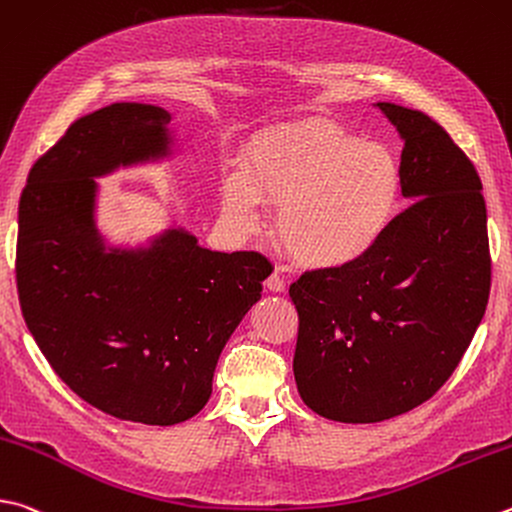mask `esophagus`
<instances>
[{"instance_id": "obj_1", "label": "esophagus", "mask_w": 512, "mask_h": 512, "mask_svg": "<svg viewBox=\"0 0 512 512\" xmlns=\"http://www.w3.org/2000/svg\"><path fill=\"white\" fill-rule=\"evenodd\" d=\"M264 284H266L268 291H273V293H284V291H286V282H284V277H280L277 273H273L271 277H268V280H266Z\"/></svg>"}]
</instances>
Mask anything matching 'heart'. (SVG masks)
I'll use <instances>...</instances> for the list:
<instances>
[{"instance_id":"1","label":"heart","mask_w":512,"mask_h":512,"mask_svg":"<svg viewBox=\"0 0 512 512\" xmlns=\"http://www.w3.org/2000/svg\"><path fill=\"white\" fill-rule=\"evenodd\" d=\"M394 154L324 120L266 129L219 183L221 212L241 235L264 226L262 201L277 203L286 253L313 271H342L380 246L401 206Z\"/></svg>"}]
</instances>
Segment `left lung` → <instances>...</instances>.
Segmentation results:
<instances>
[{"label":"left lung","instance_id":"1","mask_svg":"<svg viewBox=\"0 0 512 512\" xmlns=\"http://www.w3.org/2000/svg\"><path fill=\"white\" fill-rule=\"evenodd\" d=\"M403 138V197L380 246L288 288L300 329L293 374L329 421L378 423L439 392L490 295L486 201L475 165L423 111L376 102Z\"/></svg>","mask_w":512,"mask_h":512}]
</instances>
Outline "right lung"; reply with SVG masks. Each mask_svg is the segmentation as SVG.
I'll return each instance as SVG.
<instances>
[{
  "label": "right lung",
  "instance_id": "obj_1",
  "mask_svg": "<svg viewBox=\"0 0 512 512\" xmlns=\"http://www.w3.org/2000/svg\"><path fill=\"white\" fill-rule=\"evenodd\" d=\"M170 120L141 102L82 116L31 167L17 219V293L37 347L82 401L145 425L203 410L221 349L271 275L264 255L217 253L185 228L105 244L96 179L167 159Z\"/></svg>",
  "mask_w": 512,
  "mask_h": 512
}]
</instances>
